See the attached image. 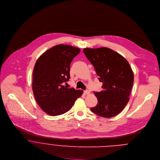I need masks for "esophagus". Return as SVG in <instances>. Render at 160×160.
<instances>
[{
  "label": "esophagus",
  "mask_w": 160,
  "mask_h": 160,
  "mask_svg": "<svg viewBox=\"0 0 160 160\" xmlns=\"http://www.w3.org/2000/svg\"><path fill=\"white\" fill-rule=\"evenodd\" d=\"M89 93H90V92H89V91H88V90L84 91V93L85 95H88V94H89Z\"/></svg>",
  "instance_id": "obj_1"
}]
</instances>
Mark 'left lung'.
Segmentation results:
<instances>
[{
    "mask_svg": "<svg viewBox=\"0 0 160 160\" xmlns=\"http://www.w3.org/2000/svg\"><path fill=\"white\" fill-rule=\"evenodd\" d=\"M83 52L103 83L102 91L94 92L98 103L91 110L101 117H113L129 100L134 82L131 67L122 55L107 47L86 48Z\"/></svg>",
    "mask_w": 160,
    "mask_h": 160,
    "instance_id": "1",
    "label": "left lung"
}]
</instances>
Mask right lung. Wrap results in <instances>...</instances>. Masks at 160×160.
Masks as SVG:
<instances>
[{"instance_id": "1", "label": "right lung", "mask_w": 160, "mask_h": 160, "mask_svg": "<svg viewBox=\"0 0 160 160\" xmlns=\"http://www.w3.org/2000/svg\"><path fill=\"white\" fill-rule=\"evenodd\" d=\"M80 52L72 46L59 44L47 50L36 61L33 69L32 91L40 108L57 116L69 111L83 91L67 88L70 64Z\"/></svg>"}]
</instances>
